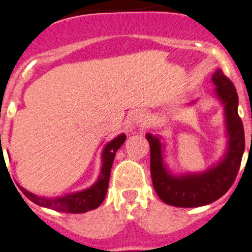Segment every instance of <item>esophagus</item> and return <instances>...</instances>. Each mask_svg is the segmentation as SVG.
<instances>
[{
    "instance_id": "34e87169",
    "label": "esophagus",
    "mask_w": 252,
    "mask_h": 252,
    "mask_svg": "<svg viewBox=\"0 0 252 252\" xmlns=\"http://www.w3.org/2000/svg\"><path fill=\"white\" fill-rule=\"evenodd\" d=\"M146 114H143V113H138L133 117L131 119V128H134V126H146Z\"/></svg>"
}]
</instances>
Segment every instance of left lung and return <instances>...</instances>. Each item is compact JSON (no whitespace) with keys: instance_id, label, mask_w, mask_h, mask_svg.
I'll use <instances>...</instances> for the list:
<instances>
[{"instance_id":"1","label":"left lung","mask_w":252,"mask_h":252,"mask_svg":"<svg viewBox=\"0 0 252 252\" xmlns=\"http://www.w3.org/2000/svg\"><path fill=\"white\" fill-rule=\"evenodd\" d=\"M216 93L225 104L228 131V151L225 159L217 167L201 174L173 177L167 172L162 159V147L157 137L147 134L151 147V174L153 187L167 205L176 207H198L212 203L222 197L233 185L241 165L245 151V133L237 112L239 96L232 81L216 70L212 76Z\"/></svg>"}]
</instances>
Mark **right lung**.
<instances>
[{
  "instance_id": "add662e5",
  "label": "right lung",
  "mask_w": 252,
  "mask_h": 252,
  "mask_svg": "<svg viewBox=\"0 0 252 252\" xmlns=\"http://www.w3.org/2000/svg\"><path fill=\"white\" fill-rule=\"evenodd\" d=\"M126 134H121L112 142L108 143L103 152V167H101L100 177L98 182L93 185L92 187L85 189V191L78 192L74 194H67L60 198H44L38 197L31 192L26 191L21 187V191L24 192L27 198L32 201L33 203L42 207L51 208V210L59 211V212H65V214H84L90 210H95L101 205V202L105 198L106 191H108V185H109L110 169H112L113 160L115 157V152L121 148L122 144L126 142Z\"/></svg>"
}]
</instances>
